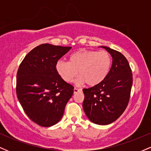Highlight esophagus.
I'll return each instance as SVG.
<instances>
[{
  "instance_id": "34e87169",
  "label": "esophagus",
  "mask_w": 151,
  "mask_h": 151,
  "mask_svg": "<svg viewBox=\"0 0 151 151\" xmlns=\"http://www.w3.org/2000/svg\"><path fill=\"white\" fill-rule=\"evenodd\" d=\"M82 90H81V89H77V88H74V93H76L77 92H79V91H81Z\"/></svg>"
}]
</instances>
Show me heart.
I'll list each match as a JSON object with an SVG mask.
<instances>
[{
    "label": "heart",
    "mask_w": 151,
    "mask_h": 151,
    "mask_svg": "<svg viewBox=\"0 0 151 151\" xmlns=\"http://www.w3.org/2000/svg\"><path fill=\"white\" fill-rule=\"evenodd\" d=\"M111 57L108 52L81 49L70 56L69 62L58 60L55 69L60 77L71 83L79 73L78 84L86 83L88 86L99 84L108 75L111 67Z\"/></svg>",
    "instance_id": "b5f03b06"
}]
</instances>
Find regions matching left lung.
<instances>
[{
  "label": "left lung",
  "mask_w": 151,
  "mask_h": 151,
  "mask_svg": "<svg viewBox=\"0 0 151 151\" xmlns=\"http://www.w3.org/2000/svg\"><path fill=\"white\" fill-rule=\"evenodd\" d=\"M112 57V65L99 84L83 89V109L93 124L108 125L124 113L129 104L133 75L129 62L121 52L101 46Z\"/></svg>",
  "instance_id": "1"
}]
</instances>
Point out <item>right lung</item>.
Returning a JSON list of instances; mask_svg holds the SVG:
<instances>
[{"mask_svg":"<svg viewBox=\"0 0 151 151\" xmlns=\"http://www.w3.org/2000/svg\"><path fill=\"white\" fill-rule=\"evenodd\" d=\"M71 48L42 44L31 50L19 66L17 96L27 116L40 126L58 123L74 93V86L55 69L56 62Z\"/></svg>","mask_w":151,"mask_h":151,"instance_id":"obj_1","label":"right lung"}]
</instances>
